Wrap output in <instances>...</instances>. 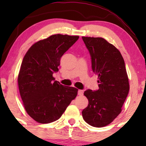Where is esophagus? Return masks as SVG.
Segmentation results:
<instances>
[{
    "mask_svg": "<svg viewBox=\"0 0 146 146\" xmlns=\"http://www.w3.org/2000/svg\"><path fill=\"white\" fill-rule=\"evenodd\" d=\"M78 93L79 95H82L83 93H84V91L82 90H78Z\"/></svg>",
    "mask_w": 146,
    "mask_h": 146,
    "instance_id": "1",
    "label": "esophagus"
}]
</instances>
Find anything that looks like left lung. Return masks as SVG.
Returning a JSON list of instances; mask_svg holds the SVG:
<instances>
[{
  "instance_id": "obj_1",
  "label": "left lung",
  "mask_w": 146,
  "mask_h": 146,
  "mask_svg": "<svg viewBox=\"0 0 146 146\" xmlns=\"http://www.w3.org/2000/svg\"><path fill=\"white\" fill-rule=\"evenodd\" d=\"M82 40L89 51L92 70L98 77L99 89L84 91L88 104L82 113L87 123L101 128L121 112L130 88L128 75L123 57L115 46L102 38Z\"/></svg>"
}]
</instances>
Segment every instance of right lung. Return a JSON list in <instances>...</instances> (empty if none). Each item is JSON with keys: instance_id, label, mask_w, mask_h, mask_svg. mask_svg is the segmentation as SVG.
I'll return each instance as SVG.
<instances>
[{"instance_id": "add662e5", "label": "right lung", "mask_w": 146, "mask_h": 146, "mask_svg": "<svg viewBox=\"0 0 146 146\" xmlns=\"http://www.w3.org/2000/svg\"><path fill=\"white\" fill-rule=\"evenodd\" d=\"M78 36L56 34L33 44L22 62L18 88L27 113L35 121L48 123L60 118L78 89L55 81L60 59Z\"/></svg>"}]
</instances>
